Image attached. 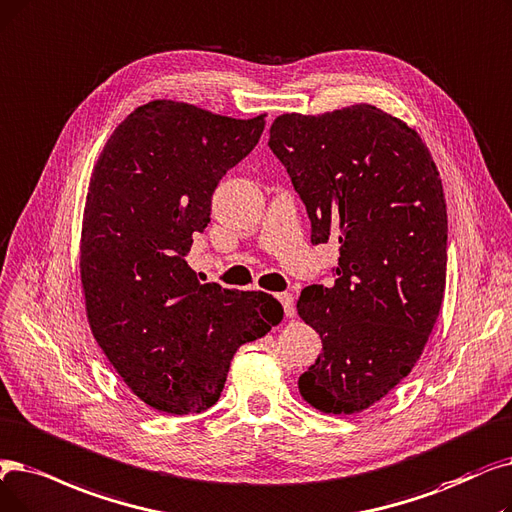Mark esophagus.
Listing matches in <instances>:
<instances>
[{"label":"esophagus","instance_id":"34e87169","mask_svg":"<svg viewBox=\"0 0 512 512\" xmlns=\"http://www.w3.org/2000/svg\"><path fill=\"white\" fill-rule=\"evenodd\" d=\"M276 299L280 301V305L284 309V316L293 318L295 316V297L291 293H280V295H276Z\"/></svg>","mask_w":512,"mask_h":512}]
</instances>
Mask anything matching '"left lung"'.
<instances>
[{"label": "left lung", "mask_w": 512, "mask_h": 512, "mask_svg": "<svg viewBox=\"0 0 512 512\" xmlns=\"http://www.w3.org/2000/svg\"><path fill=\"white\" fill-rule=\"evenodd\" d=\"M270 150L291 175L311 244L339 242L335 282L311 284L299 316L322 353L299 376L305 402L355 414L406 379L437 322L446 288L448 213L418 133L370 104L282 115Z\"/></svg>", "instance_id": "8db88e82"}]
</instances>
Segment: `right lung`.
Returning a JSON list of instances; mask_svg holds the SVG:
<instances>
[{"instance_id":"add662e5","label":"right lung","mask_w":512,"mask_h":512,"mask_svg":"<svg viewBox=\"0 0 512 512\" xmlns=\"http://www.w3.org/2000/svg\"><path fill=\"white\" fill-rule=\"evenodd\" d=\"M263 117L154 100L115 129L94 167L79 263L87 320L125 385L159 412L211 408L236 349L282 320L272 295L201 282L186 261Z\"/></svg>"}]
</instances>
